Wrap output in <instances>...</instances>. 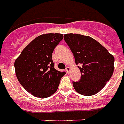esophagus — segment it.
<instances>
[{
	"label": "esophagus",
	"instance_id": "34e87169",
	"mask_svg": "<svg viewBox=\"0 0 124 124\" xmlns=\"http://www.w3.org/2000/svg\"><path fill=\"white\" fill-rule=\"evenodd\" d=\"M66 71L67 72V73H68V74H69V72H70V67H67V68H66Z\"/></svg>",
	"mask_w": 124,
	"mask_h": 124
}]
</instances>
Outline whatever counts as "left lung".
I'll use <instances>...</instances> for the list:
<instances>
[{
  "label": "left lung",
  "instance_id": "8db88e82",
  "mask_svg": "<svg viewBox=\"0 0 124 124\" xmlns=\"http://www.w3.org/2000/svg\"><path fill=\"white\" fill-rule=\"evenodd\" d=\"M64 39L74 55L76 64L82 65L79 67L81 78L79 82H73L74 90L86 96L98 93L113 75V56L88 36L70 33L64 34Z\"/></svg>",
  "mask_w": 124,
  "mask_h": 124
}]
</instances>
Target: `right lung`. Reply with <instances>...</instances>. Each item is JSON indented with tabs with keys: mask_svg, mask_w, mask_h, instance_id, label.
Instances as JSON below:
<instances>
[{
	"mask_svg": "<svg viewBox=\"0 0 124 124\" xmlns=\"http://www.w3.org/2000/svg\"><path fill=\"white\" fill-rule=\"evenodd\" d=\"M63 38L60 33L39 36L22 50L14 62L18 80L34 96L46 98L53 94L65 74L55 69L52 60L54 49Z\"/></svg>",
	"mask_w": 124,
	"mask_h": 124,
	"instance_id": "right-lung-1",
	"label": "right lung"
}]
</instances>
